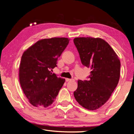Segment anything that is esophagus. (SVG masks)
Listing matches in <instances>:
<instances>
[{
  "label": "esophagus",
  "mask_w": 134,
  "mask_h": 134,
  "mask_svg": "<svg viewBox=\"0 0 134 134\" xmlns=\"http://www.w3.org/2000/svg\"><path fill=\"white\" fill-rule=\"evenodd\" d=\"M71 81H74V79H69V78H65V81L66 82H70Z\"/></svg>",
  "instance_id": "esophagus-1"
}]
</instances>
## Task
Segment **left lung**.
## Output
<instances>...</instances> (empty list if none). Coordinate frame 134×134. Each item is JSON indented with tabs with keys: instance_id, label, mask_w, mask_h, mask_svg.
Returning <instances> with one entry per match:
<instances>
[{
	"instance_id": "8db88e82",
	"label": "left lung",
	"mask_w": 134,
	"mask_h": 134,
	"mask_svg": "<svg viewBox=\"0 0 134 134\" xmlns=\"http://www.w3.org/2000/svg\"><path fill=\"white\" fill-rule=\"evenodd\" d=\"M74 42L82 64L91 69L89 81H78L74 96L85 109L96 110L106 103L117 86L120 61L109 44L102 38L76 37Z\"/></svg>"
}]
</instances>
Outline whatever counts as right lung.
Segmentation results:
<instances>
[{
	"instance_id": "obj_1",
	"label": "right lung",
	"mask_w": 134,
	"mask_h": 134,
	"mask_svg": "<svg viewBox=\"0 0 134 134\" xmlns=\"http://www.w3.org/2000/svg\"><path fill=\"white\" fill-rule=\"evenodd\" d=\"M65 37L44 38L25 51L19 68L22 89L34 107L46 108L55 101L65 79L58 77L52 70L69 43Z\"/></svg>"
}]
</instances>
